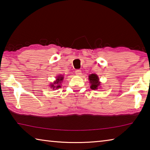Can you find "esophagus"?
<instances>
[{"label": "esophagus", "instance_id": "esophagus-1", "mask_svg": "<svg viewBox=\"0 0 150 150\" xmlns=\"http://www.w3.org/2000/svg\"><path fill=\"white\" fill-rule=\"evenodd\" d=\"M75 74L77 75V76H80L81 75V74H82V73H81V70H76L75 71Z\"/></svg>", "mask_w": 150, "mask_h": 150}]
</instances>
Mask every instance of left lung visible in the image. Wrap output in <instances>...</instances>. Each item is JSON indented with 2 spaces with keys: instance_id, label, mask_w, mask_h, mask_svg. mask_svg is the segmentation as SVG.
Returning <instances> with one entry per match:
<instances>
[{
  "instance_id": "obj_1",
  "label": "left lung",
  "mask_w": 150,
  "mask_h": 150,
  "mask_svg": "<svg viewBox=\"0 0 150 150\" xmlns=\"http://www.w3.org/2000/svg\"><path fill=\"white\" fill-rule=\"evenodd\" d=\"M88 79L91 83V88L93 90L98 89V87L100 86V82L99 81V78L96 74H91L88 76Z\"/></svg>"
}]
</instances>
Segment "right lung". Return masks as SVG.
I'll list each match as a JSON object with an SVG mask.
<instances>
[{"label": "right lung", "mask_w": 150, "mask_h": 150, "mask_svg": "<svg viewBox=\"0 0 150 150\" xmlns=\"http://www.w3.org/2000/svg\"><path fill=\"white\" fill-rule=\"evenodd\" d=\"M63 79H64V77H63V75L57 76L56 81H55L52 84H51V87L52 88V89H57V88H60L61 83H62Z\"/></svg>", "instance_id": "obj_1"}]
</instances>
